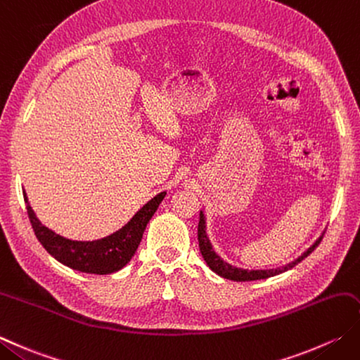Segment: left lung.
<instances>
[{"mask_svg": "<svg viewBox=\"0 0 360 360\" xmlns=\"http://www.w3.org/2000/svg\"><path fill=\"white\" fill-rule=\"evenodd\" d=\"M321 238H323V237H320L319 240H316V242L311 246V248H309V250L304 252V255L300 256L297 260H295V262L283 266V269H276V270H274V269H273V270H252V271H250V270H242V269H236V266L229 265L228 262H224V260L214 251L212 245H210L209 238H207V236H206V221H204V215H202V212L200 214L198 242H200V251H201L202 259L206 260V264H207L209 269L212 270V271H215V273L218 274V276L226 278V279H231V281H237V283H246V281L266 279V278L276 276V274H279V273H283V271H287V270L293 269V266L297 265L298 262H301L302 259L311 255V252L316 248V246L320 245Z\"/></svg>", "mask_w": 360, "mask_h": 360, "instance_id": "8db88e82", "label": "left lung"}]
</instances>
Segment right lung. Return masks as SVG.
<instances>
[{
	"mask_svg": "<svg viewBox=\"0 0 360 360\" xmlns=\"http://www.w3.org/2000/svg\"><path fill=\"white\" fill-rule=\"evenodd\" d=\"M23 196L25 202H27L26 193ZM164 198L165 192L154 196L150 202L145 204L132 217V220L126 226L117 231L115 234L95 242H75L63 238L54 234L53 231H49L37 220V217L34 215L30 204L26 206V210L35 237H37L41 246L56 260H59L60 264L77 271L91 274H109L122 270L132 259V256L136 255L146 224L151 220V217L156 212L160 201Z\"/></svg>",
	"mask_w": 360,
	"mask_h": 360,
	"instance_id": "add662e5",
	"label": "right lung"
}]
</instances>
